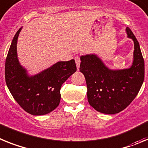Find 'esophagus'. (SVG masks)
Listing matches in <instances>:
<instances>
[{
	"label": "esophagus",
	"mask_w": 148,
	"mask_h": 148,
	"mask_svg": "<svg viewBox=\"0 0 148 148\" xmlns=\"http://www.w3.org/2000/svg\"><path fill=\"white\" fill-rule=\"evenodd\" d=\"M74 60H75L76 65H77V70L79 71V65H80V60H79V57L78 56H76L75 58H74Z\"/></svg>",
	"instance_id": "34e87169"
}]
</instances>
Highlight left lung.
Wrapping results in <instances>:
<instances>
[{
    "label": "left lung",
    "mask_w": 148,
    "mask_h": 148,
    "mask_svg": "<svg viewBox=\"0 0 148 148\" xmlns=\"http://www.w3.org/2000/svg\"><path fill=\"white\" fill-rule=\"evenodd\" d=\"M126 33L134 43L133 62L128 69H110L96 53L80 56L79 71L86 78L88 103L103 114H116L127 107L144 82L145 62L139 43L129 27Z\"/></svg>",
    "instance_id": "8db88e82"
}]
</instances>
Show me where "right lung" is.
I'll return each instance as SVG.
<instances>
[{"mask_svg": "<svg viewBox=\"0 0 148 148\" xmlns=\"http://www.w3.org/2000/svg\"><path fill=\"white\" fill-rule=\"evenodd\" d=\"M22 27L15 33L5 63L6 86L16 102L33 115H46L59 106L62 85L77 71L75 61H60L30 75L18 58L17 42Z\"/></svg>", "mask_w": 148, "mask_h": 148, "instance_id": "add662e5", "label": "right lung"}]
</instances>
